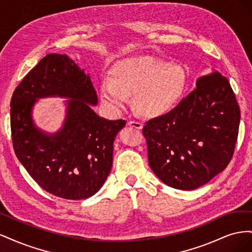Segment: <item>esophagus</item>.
<instances>
[{"mask_svg": "<svg viewBox=\"0 0 252 252\" xmlns=\"http://www.w3.org/2000/svg\"><path fill=\"white\" fill-rule=\"evenodd\" d=\"M127 124H128V126H131L135 129H142L143 128V124L141 123V122H138V121H129Z\"/></svg>", "mask_w": 252, "mask_h": 252, "instance_id": "esophagus-1", "label": "esophagus"}]
</instances>
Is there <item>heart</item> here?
<instances>
[{
  "label": "heart",
  "mask_w": 252,
  "mask_h": 252,
  "mask_svg": "<svg viewBox=\"0 0 252 252\" xmlns=\"http://www.w3.org/2000/svg\"><path fill=\"white\" fill-rule=\"evenodd\" d=\"M111 80L101 86L102 101L114 109H122L127 95L143 116H163L175 107L184 93L186 73L179 65H168L150 57L120 61L111 69Z\"/></svg>",
  "instance_id": "heart-1"
}]
</instances>
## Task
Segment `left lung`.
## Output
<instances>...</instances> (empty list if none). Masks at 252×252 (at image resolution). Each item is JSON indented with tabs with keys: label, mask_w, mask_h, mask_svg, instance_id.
<instances>
[{
	"label": "left lung",
	"mask_w": 252,
	"mask_h": 252,
	"mask_svg": "<svg viewBox=\"0 0 252 252\" xmlns=\"http://www.w3.org/2000/svg\"><path fill=\"white\" fill-rule=\"evenodd\" d=\"M240 118L227 78L218 71L200 78L177 107L143 127L150 168L172 188L201 187L231 161Z\"/></svg>",
	"instance_id": "obj_1"
}]
</instances>
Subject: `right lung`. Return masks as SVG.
<instances>
[{
	"mask_svg": "<svg viewBox=\"0 0 252 252\" xmlns=\"http://www.w3.org/2000/svg\"><path fill=\"white\" fill-rule=\"evenodd\" d=\"M59 95L67 103L63 128L50 136L35 128L31 110L39 97ZM97 96L89 75L66 55L45 56L14 89L10 102L16 156L37 185L66 200H83L103 186L111 170L113 142L124 120L100 118L90 108Z\"/></svg>",
	"mask_w": 252,
	"mask_h": 252,
	"instance_id": "right-lung-1",
	"label": "right lung"
}]
</instances>
